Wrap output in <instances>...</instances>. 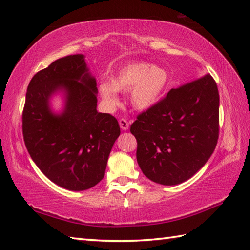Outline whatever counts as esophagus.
Masks as SVG:
<instances>
[{
    "mask_svg": "<svg viewBox=\"0 0 250 250\" xmlns=\"http://www.w3.org/2000/svg\"><path fill=\"white\" fill-rule=\"evenodd\" d=\"M119 125H120L121 130H128L129 129V122L126 121V119H125V118H121V119L119 120Z\"/></svg>",
    "mask_w": 250,
    "mask_h": 250,
    "instance_id": "esophagus-1",
    "label": "esophagus"
}]
</instances>
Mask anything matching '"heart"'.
I'll use <instances>...</instances> for the list:
<instances>
[{
	"instance_id": "b5f03b06",
	"label": "heart",
	"mask_w": 250,
	"mask_h": 250,
	"mask_svg": "<svg viewBox=\"0 0 250 250\" xmlns=\"http://www.w3.org/2000/svg\"><path fill=\"white\" fill-rule=\"evenodd\" d=\"M169 82V73L164 67L145 62H132L122 65L110 81L101 82L98 89L109 107L117 105V90L126 92L130 89L131 105L135 109L146 110L161 101Z\"/></svg>"
}]
</instances>
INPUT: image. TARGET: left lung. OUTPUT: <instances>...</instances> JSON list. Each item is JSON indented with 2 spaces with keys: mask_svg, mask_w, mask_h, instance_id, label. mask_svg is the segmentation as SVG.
Returning a JSON list of instances; mask_svg holds the SVG:
<instances>
[{
  "mask_svg": "<svg viewBox=\"0 0 250 250\" xmlns=\"http://www.w3.org/2000/svg\"><path fill=\"white\" fill-rule=\"evenodd\" d=\"M220 96L210 74L170 89L137 117L130 131L138 142L141 170L156 184L184 183L206 164L219 139Z\"/></svg>",
  "mask_w": 250,
  "mask_h": 250,
  "instance_id": "1",
  "label": "left lung"
}]
</instances>
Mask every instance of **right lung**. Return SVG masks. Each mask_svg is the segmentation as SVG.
Masks as SVG:
<instances>
[{
  "instance_id": "1",
  "label": "right lung",
  "mask_w": 250,
  "mask_h": 250,
  "mask_svg": "<svg viewBox=\"0 0 250 250\" xmlns=\"http://www.w3.org/2000/svg\"><path fill=\"white\" fill-rule=\"evenodd\" d=\"M58 90L66 93L61 114L49 109ZM96 80L83 54L58 59L29 82L22 110V135L35 164L60 187L82 191L105 176L112 145L120 135L117 119L98 112Z\"/></svg>"
}]
</instances>
